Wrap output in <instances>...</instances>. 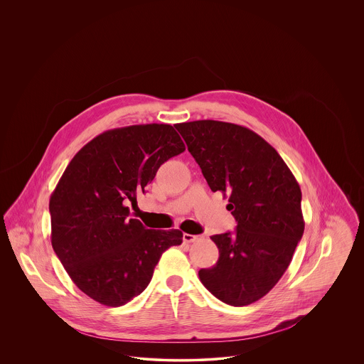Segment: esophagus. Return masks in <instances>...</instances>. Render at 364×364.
<instances>
[{"label": "esophagus", "mask_w": 364, "mask_h": 364, "mask_svg": "<svg viewBox=\"0 0 364 364\" xmlns=\"http://www.w3.org/2000/svg\"><path fill=\"white\" fill-rule=\"evenodd\" d=\"M200 237L198 236H196V235H188V233H184L183 235V240L184 242H197Z\"/></svg>", "instance_id": "esophagus-1"}]
</instances>
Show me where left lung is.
I'll return each instance as SVG.
<instances>
[{
  "label": "left lung",
  "mask_w": 364,
  "mask_h": 364,
  "mask_svg": "<svg viewBox=\"0 0 364 364\" xmlns=\"http://www.w3.org/2000/svg\"><path fill=\"white\" fill-rule=\"evenodd\" d=\"M200 164L209 188L229 196L235 233L212 236L218 262L198 272L220 301L242 307L282 278L304 232L301 191L279 154L254 131L232 122L174 125Z\"/></svg>",
  "instance_id": "left-lung-1"
}]
</instances>
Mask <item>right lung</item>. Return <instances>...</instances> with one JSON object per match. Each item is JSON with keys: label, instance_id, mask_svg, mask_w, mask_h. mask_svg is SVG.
<instances>
[{"label": "right lung", "instance_id": "obj_1", "mask_svg": "<svg viewBox=\"0 0 364 364\" xmlns=\"http://www.w3.org/2000/svg\"><path fill=\"white\" fill-rule=\"evenodd\" d=\"M186 151L170 124L109 129L73 158L50 197L51 245L67 274L95 301L119 307L151 282L180 230H152L128 219V201L158 168Z\"/></svg>", "mask_w": 364, "mask_h": 364}]
</instances>
